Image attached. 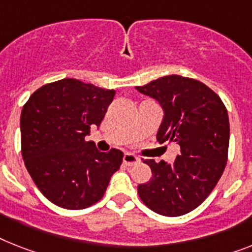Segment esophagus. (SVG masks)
<instances>
[{
    "label": "esophagus",
    "instance_id": "obj_1",
    "mask_svg": "<svg viewBox=\"0 0 252 252\" xmlns=\"http://www.w3.org/2000/svg\"><path fill=\"white\" fill-rule=\"evenodd\" d=\"M124 163L127 166H134L139 163V158L132 153H125L124 155Z\"/></svg>",
    "mask_w": 252,
    "mask_h": 252
}]
</instances>
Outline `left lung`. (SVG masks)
Listing matches in <instances>:
<instances>
[{
  "label": "left lung",
  "instance_id": "8db88e82",
  "mask_svg": "<svg viewBox=\"0 0 252 252\" xmlns=\"http://www.w3.org/2000/svg\"><path fill=\"white\" fill-rule=\"evenodd\" d=\"M135 89L156 99L163 109L157 140L180 145V156L171 163L143 161L151 166L152 178L139 184V197L159 215L190 213L213 192L225 168L229 147L225 105L205 84L178 74Z\"/></svg>",
  "mask_w": 252,
  "mask_h": 252
}]
</instances>
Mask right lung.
<instances>
[{
	"label": "right lung",
	"mask_w": 252,
	"mask_h": 252,
	"mask_svg": "<svg viewBox=\"0 0 252 252\" xmlns=\"http://www.w3.org/2000/svg\"><path fill=\"white\" fill-rule=\"evenodd\" d=\"M114 90L74 78L43 85L31 95L20 116L22 155L43 196L68 210L86 209L103 198L122 163L120 149L99 152L86 141L100 126Z\"/></svg>",
	"instance_id": "obj_1"
}]
</instances>
